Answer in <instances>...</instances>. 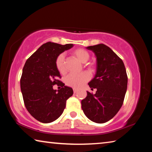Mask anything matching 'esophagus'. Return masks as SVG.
Masks as SVG:
<instances>
[{"label":"esophagus","mask_w":152,"mask_h":152,"mask_svg":"<svg viewBox=\"0 0 152 152\" xmlns=\"http://www.w3.org/2000/svg\"><path fill=\"white\" fill-rule=\"evenodd\" d=\"M73 91H74V93H76V92H78V90L76 89V88H74L73 89Z\"/></svg>","instance_id":"esophagus-1"}]
</instances>
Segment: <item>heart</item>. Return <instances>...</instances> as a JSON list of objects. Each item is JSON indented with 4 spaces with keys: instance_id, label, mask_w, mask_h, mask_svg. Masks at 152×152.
<instances>
[{
    "instance_id": "b5f03b06",
    "label": "heart",
    "mask_w": 152,
    "mask_h": 152,
    "mask_svg": "<svg viewBox=\"0 0 152 152\" xmlns=\"http://www.w3.org/2000/svg\"><path fill=\"white\" fill-rule=\"evenodd\" d=\"M72 54L80 62L86 63L90 59V54L88 51L82 48H78L74 50ZM56 67L58 71L60 74H63L66 72L65 64H64V55L63 53L59 55L56 60ZM86 68L89 72H92L94 70V66L89 64L86 66ZM90 79V75L86 72H84L80 75H68L64 79V82L66 85L70 87H72L74 88H78L81 87L88 82Z\"/></svg>"
}]
</instances>
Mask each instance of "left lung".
<instances>
[{"mask_svg":"<svg viewBox=\"0 0 152 152\" xmlns=\"http://www.w3.org/2000/svg\"><path fill=\"white\" fill-rule=\"evenodd\" d=\"M96 57V73L89 82L94 94L87 92L81 101L82 109L92 121L104 123L115 116L123 105L127 88V75L124 63L104 44L88 46Z\"/></svg>","mask_w":152,"mask_h":152,"instance_id":"8db88e82","label":"left lung"}]
</instances>
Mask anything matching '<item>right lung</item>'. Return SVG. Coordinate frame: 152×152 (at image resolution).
Returning a JSON list of instances; mask_svg holds the SVG:
<instances>
[{
	"label": "right lung",
	"instance_id": "add662e5",
	"mask_svg": "<svg viewBox=\"0 0 152 152\" xmlns=\"http://www.w3.org/2000/svg\"><path fill=\"white\" fill-rule=\"evenodd\" d=\"M73 47V44L60 45L48 42L43 44L27 59L20 78V90L24 104L31 115L39 121L48 123L60 117L66 101L72 96L73 90L64 86L56 60L61 53ZM55 84L63 87L53 90Z\"/></svg>",
	"mask_w": 152,
	"mask_h": 152
}]
</instances>
